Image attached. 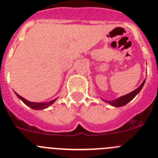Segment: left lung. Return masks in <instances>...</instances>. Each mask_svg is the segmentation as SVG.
<instances>
[{"instance_id": "8db88e82", "label": "left lung", "mask_w": 158, "mask_h": 158, "mask_svg": "<svg viewBox=\"0 0 158 158\" xmlns=\"http://www.w3.org/2000/svg\"><path fill=\"white\" fill-rule=\"evenodd\" d=\"M144 82H145V79H144V81L142 82L141 85H140L138 88L136 89L135 90H134V91L131 92V93H128V94L125 95V96H121V97L117 98V99H115V100L106 101V100H104L103 99V101H105V102H108V103L110 104V105L113 106H116V107H120V106H125L126 104H127L130 101L132 100V99H134V98L135 97L137 94H138L139 92H140V90H141V89L143 88V85H144Z\"/></svg>"}]
</instances>
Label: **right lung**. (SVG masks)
I'll return each mask as SVG.
<instances>
[{
  "label": "right lung",
  "instance_id": "right-lung-1",
  "mask_svg": "<svg viewBox=\"0 0 158 158\" xmlns=\"http://www.w3.org/2000/svg\"><path fill=\"white\" fill-rule=\"evenodd\" d=\"M15 94L17 95V96H18L20 99L22 100V102H24V104H26L27 106L31 107V108L33 109V110H43V109H45L47 108V107L49 106L50 105H52V104L56 100V99H53V100L49 101V102H30V101L27 100V99H25L24 98H23L22 96L18 95V93H15Z\"/></svg>",
  "mask_w": 158,
  "mask_h": 158
}]
</instances>
